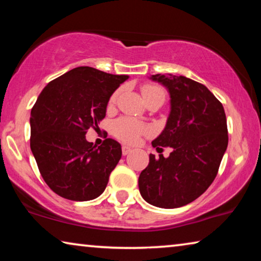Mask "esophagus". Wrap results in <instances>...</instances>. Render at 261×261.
Segmentation results:
<instances>
[{
  "label": "esophagus",
  "instance_id": "esophagus-1",
  "mask_svg": "<svg viewBox=\"0 0 261 261\" xmlns=\"http://www.w3.org/2000/svg\"><path fill=\"white\" fill-rule=\"evenodd\" d=\"M131 151H132V149H131L130 147H127V146H123V147H122L123 155H127V154L131 153Z\"/></svg>",
  "mask_w": 261,
  "mask_h": 261
}]
</instances>
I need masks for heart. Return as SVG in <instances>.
Instances as JSON below:
<instances>
[{
    "label": "heart",
    "instance_id": "1",
    "mask_svg": "<svg viewBox=\"0 0 261 261\" xmlns=\"http://www.w3.org/2000/svg\"><path fill=\"white\" fill-rule=\"evenodd\" d=\"M141 94H143L145 100L154 95H161L162 98L165 99V91H163L161 87L155 86V85L143 86V88H141ZM116 98H117V92L112 96V99H110V106L114 105L115 101H116ZM112 129H113V134L116 136L118 139H121L129 144L137 143L141 135L147 134L149 131L147 125L131 120V118H127V117H121L115 121L113 123Z\"/></svg>",
    "mask_w": 261,
    "mask_h": 261
}]
</instances>
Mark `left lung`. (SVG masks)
<instances>
[{"instance_id": "1", "label": "left lung", "mask_w": 261, "mask_h": 261, "mask_svg": "<svg viewBox=\"0 0 261 261\" xmlns=\"http://www.w3.org/2000/svg\"><path fill=\"white\" fill-rule=\"evenodd\" d=\"M167 88L170 112L165 129L152 146H169L170 155L149 154L140 173L141 197L160 208H177L196 200L213 182L228 146L222 103L200 83L171 73L152 74Z\"/></svg>"}]
</instances>
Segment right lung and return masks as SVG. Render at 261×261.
<instances>
[{
	"label": "right lung",
	"instance_id": "right-lung-1",
	"mask_svg": "<svg viewBox=\"0 0 261 261\" xmlns=\"http://www.w3.org/2000/svg\"><path fill=\"white\" fill-rule=\"evenodd\" d=\"M129 79L91 67H78L43 88L31 110V151L48 187L65 199L98 198L120 161L114 139L101 146L86 140V131L105 118L110 96Z\"/></svg>",
	"mask_w": 261,
	"mask_h": 261
}]
</instances>
